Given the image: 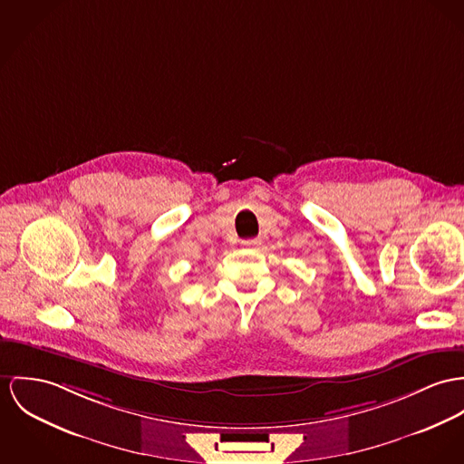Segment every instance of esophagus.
<instances>
[{
	"label": "esophagus",
	"instance_id": "obj_1",
	"mask_svg": "<svg viewBox=\"0 0 464 464\" xmlns=\"http://www.w3.org/2000/svg\"><path fill=\"white\" fill-rule=\"evenodd\" d=\"M261 244L259 238H249V240H242V246L244 247H257Z\"/></svg>",
	"mask_w": 464,
	"mask_h": 464
}]
</instances>
